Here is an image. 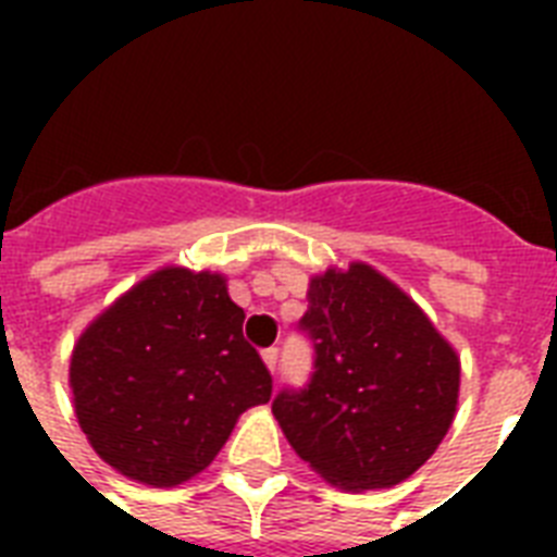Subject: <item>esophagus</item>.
Listing matches in <instances>:
<instances>
[{
	"mask_svg": "<svg viewBox=\"0 0 557 557\" xmlns=\"http://www.w3.org/2000/svg\"><path fill=\"white\" fill-rule=\"evenodd\" d=\"M277 358H280L277 347H271V349H262V361H265V367H269L271 372L277 370Z\"/></svg>",
	"mask_w": 557,
	"mask_h": 557,
	"instance_id": "esophagus-1",
	"label": "esophagus"
}]
</instances>
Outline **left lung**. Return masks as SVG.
<instances>
[{"label": "left lung", "instance_id": "8db88e82", "mask_svg": "<svg viewBox=\"0 0 557 557\" xmlns=\"http://www.w3.org/2000/svg\"><path fill=\"white\" fill-rule=\"evenodd\" d=\"M314 372L274 419L314 474L347 492L393 488L433 457L459 401V356L410 295L367 262L309 280Z\"/></svg>", "mask_w": 557, "mask_h": 557}]
</instances>
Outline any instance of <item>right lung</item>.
I'll use <instances>...</instances> for the list:
<instances>
[{
	"instance_id": "1",
	"label": "right lung",
	"mask_w": 557,
	"mask_h": 557,
	"mask_svg": "<svg viewBox=\"0 0 557 557\" xmlns=\"http://www.w3.org/2000/svg\"><path fill=\"white\" fill-rule=\"evenodd\" d=\"M225 274L164 265L83 330L69 387L86 440L135 483L173 488L213 462L271 375Z\"/></svg>"
}]
</instances>
